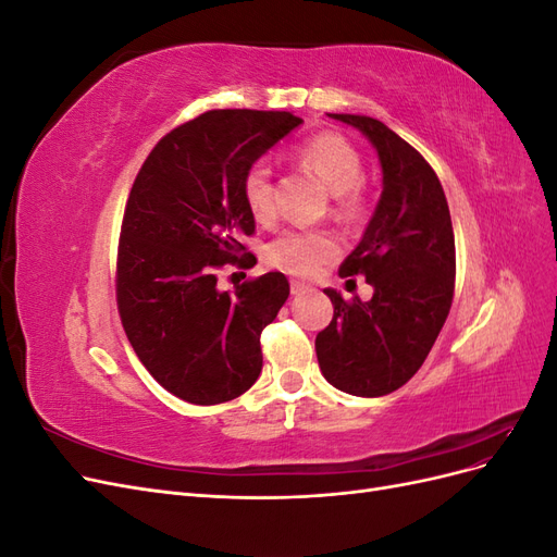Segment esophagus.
Returning a JSON list of instances; mask_svg holds the SVG:
<instances>
[{
  "label": "esophagus",
  "instance_id": "34e87169",
  "mask_svg": "<svg viewBox=\"0 0 557 557\" xmlns=\"http://www.w3.org/2000/svg\"><path fill=\"white\" fill-rule=\"evenodd\" d=\"M290 293L293 295H305V293H309V285L301 283V281H290Z\"/></svg>",
  "mask_w": 557,
  "mask_h": 557
}]
</instances>
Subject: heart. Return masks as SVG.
Listing matches in <instances>:
<instances>
[{
	"label": "heart",
	"mask_w": 557,
	"mask_h": 557,
	"mask_svg": "<svg viewBox=\"0 0 557 557\" xmlns=\"http://www.w3.org/2000/svg\"><path fill=\"white\" fill-rule=\"evenodd\" d=\"M299 170L318 176L334 195L332 213L344 223H356L364 213L362 158L342 134L320 132L295 150ZM242 195L258 223L274 221V172L269 162H252L242 178ZM267 262L285 274L313 276L339 256V239L330 230H293L267 246Z\"/></svg>",
	"instance_id": "heart-1"
}]
</instances>
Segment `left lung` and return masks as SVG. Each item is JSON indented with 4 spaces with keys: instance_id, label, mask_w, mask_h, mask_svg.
<instances>
[{
    "instance_id": "8db88e82",
    "label": "left lung",
    "mask_w": 557,
    "mask_h": 557,
    "mask_svg": "<svg viewBox=\"0 0 557 557\" xmlns=\"http://www.w3.org/2000/svg\"><path fill=\"white\" fill-rule=\"evenodd\" d=\"M376 148L383 193L339 276H364L374 297L327 288L332 323L315 336L323 376L348 395L381 397L407 383L440 336L455 288V237L440 178L418 150L376 117L330 113Z\"/></svg>"
}]
</instances>
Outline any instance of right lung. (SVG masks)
I'll list each match as a JSON object with an SVG mask.
<instances>
[{
  "instance_id": "add662e5",
  "label": "right lung",
  "mask_w": 557,
  "mask_h": 557,
  "mask_svg": "<svg viewBox=\"0 0 557 557\" xmlns=\"http://www.w3.org/2000/svg\"><path fill=\"white\" fill-rule=\"evenodd\" d=\"M299 125L288 111H207L164 134L134 178L117 244V313L150 376L185 401H230L262 372L260 334L290 283L269 272L225 293L218 272L256 262L239 242L256 232L242 178Z\"/></svg>"
}]
</instances>
